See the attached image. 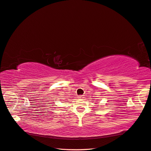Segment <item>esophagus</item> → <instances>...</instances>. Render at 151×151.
Instances as JSON below:
<instances>
[{
    "label": "esophagus",
    "mask_w": 151,
    "mask_h": 151,
    "mask_svg": "<svg viewBox=\"0 0 151 151\" xmlns=\"http://www.w3.org/2000/svg\"><path fill=\"white\" fill-rule=\"evenodd\" d=\"M78 99H83V98H84V96H79L78 97Z\"/></svg>",
    "instance_id": "obj_1"
}]
</instances>
